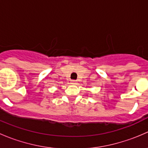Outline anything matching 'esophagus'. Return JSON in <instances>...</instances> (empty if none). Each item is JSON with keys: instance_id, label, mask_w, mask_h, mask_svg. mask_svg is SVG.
<instances>
[{"instance_id": "esophagus-1", "label": "esophagus", "mask_w": 148, "mask_h": 148, "mask_svg": "<svg viewBox=\"0 0 148 148\" xmlns=\"http://www.w3.org/2000/svg\"><path fill=\"white\" fill-rule=\"evenodd\" d=\"M71 84H72V85H76L77 84V81H75V80H71Z\"/></svg>"}]
</instances>
